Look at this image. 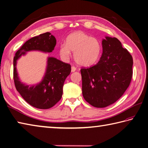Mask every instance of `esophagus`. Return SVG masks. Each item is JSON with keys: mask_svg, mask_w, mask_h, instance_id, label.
I'll list each match as a JSON object with an SVG mask.
<instances>
[{"mask_svg": "<svg viewBox=\"0 0 148 148\" xmlns=\"http://www.w3.org/2000/svg\"><path fill=\"white\" fill-rule=\"evenodd\" d=\"M76 71V68L74 67V66H72V67H71V71L72 72H75Z\"/></svg>", "mask_w": 148, "mask_h": 148, "instance_id": "34e87169", "label": "esophagus"}]
</instances>
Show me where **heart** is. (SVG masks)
Instances as JSON below:
<instances>
[{
	"label": "heart",
	"instance_id": "heart-1",
	"mask_svg": "<svg viewBox=\"0 0 148 148\" xmlns=\"http://www.w3.org/2000/svg\"><path fill=\"white\" fill-rule=\"evenodd\" d=\"M59 54L62 59L67 60L74 53V59L83 67H90L99 61L102 52V45L100 40L83 32H75L67 37L65 45L59 47Z\"/></svg>",
	"mask_w": 148,
	"mask_h": 148
}]
</instances>
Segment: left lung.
Segmentation results:
<instances>
[{
  "label": "left lung",
  "instance_id": "8db88e82",
  "mask_svg": "<svg viewBox=\"0 0 148 148\" xmlns=\"http://www.w3.org/2000/svg\"><path fill=\"white\" fill-rule=\"evenodd\" d=\"M102 54L97 64L81 69L84 99L95 108L117 101L129 86L132 77V56L116 37L102 41Z\"/></svg>",
  "mask_w": 148,
  "mask_h": 148
}]
</instances>
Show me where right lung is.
Segmentation results:
<instances>
[{
    "label": "right lung",
    "mask_w": 148,
    "mask_h": 148,
    "mask_svg": "<svg viewBox=\"0 0 148 148\" xmlns=\"http://www.w3.org/2000/svg\"><path fill=\"white\" fill-rule=\"evenodd\" d=\"M56 44L55 37L46 32L34 37L19 49L13 60L14 82L18 92L30 106L41 109H49L61 99L65 80L71 73V66L54 57H48L42 81L29 86L21 82L16 70L17 60L27 52L39 51L51 53Z\"/></svg>",
    "instance_id": "right-lung-1"
}]
</instances>
